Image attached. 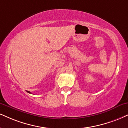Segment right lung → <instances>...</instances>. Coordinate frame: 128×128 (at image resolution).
I'll return each mask as SVG.
<instances>
[{"instance_id": "right-lung-1", "label": "right lung", "mask_w": 128, "mask_h": 128, "mask_svg": "<svg viewBox=\"0 0 128 128\" xmlns=\"http://www.w3.org/2000/svg\"><path fill=\"white\" fill-rule=\"evenodd\" d=\"M27 91V92H28V93H31L30 92V91Z\"/></svg>"}]
</instances>
